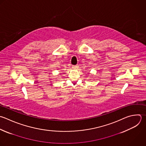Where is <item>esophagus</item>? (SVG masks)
Instances as JSON below:
<instances>
[{
	"mask_svg": "<svg viewBox=\"0 0 146 146\" xmlns=\"http://www.w3.org/2000/svg\"><path fill=\"white\" fill-rule=\"evenodd\" d=\"M72 68H74V69H77V68H78V67H79V66H78V65H75V66H72Z\"/></svg>",
	"mask_w": 146,
	"mask_h": 146,
	"instance_id": "obj_1",
	"label": "esophagus"
}]
</instances>
